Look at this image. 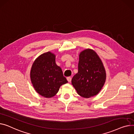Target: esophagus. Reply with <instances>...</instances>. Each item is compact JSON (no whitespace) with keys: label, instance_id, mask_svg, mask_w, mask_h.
I'll return each mask as SVG.
<instances>
[{"label":"esophagus","instance_id":"obj_1","mask_svg":"<svg viewBox=\"0 0 134 134\" xmlns=\"http://www.w3.org/2000/svg\"><path fill=\"white\" fill-rule=\"evenodd\" d=\"M66 79H67V80L69 82H70L71 81V77H68L66 78Z\"/></svg>","mask_w":134,"mask_h":134}]
</instances>
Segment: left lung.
Segmentation results:
<instances>
[{"instance_id":"8db88e82","label":"left lung","mask_w":134,"mask_h":134,"mask_svg":"<svg viewBox=\"0 0 134 134\" xmlns=\"http://www.w3.org/2000/svg\"><path fill=\"white\" fill-rule=\"evenodd\" d=\"M103 64L97 54L86 49L80 54L78 73L71 80L78 94L84 98L96 95L105 82Z\"/></svg>"}]
</instances>
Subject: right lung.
<instances>
[{
  "mask_svg": "<svg viewBox=\"0 0 134 134\" xmlns=\"http://www.w3.org/2000/svg\"><path fill=\"white\" fill-rule=\"evenodd\" d=\"M30 77L35 90L46 98L54 96L60 86L68 83L62 69L56 64L55 55L50 52L41 54L35 60Z\"/></svg>",
  "mask_w": 134,
  "mask_h": 134,
  "instance_id": "add662e5",
  "label": "right lung"
}]
</instances>
